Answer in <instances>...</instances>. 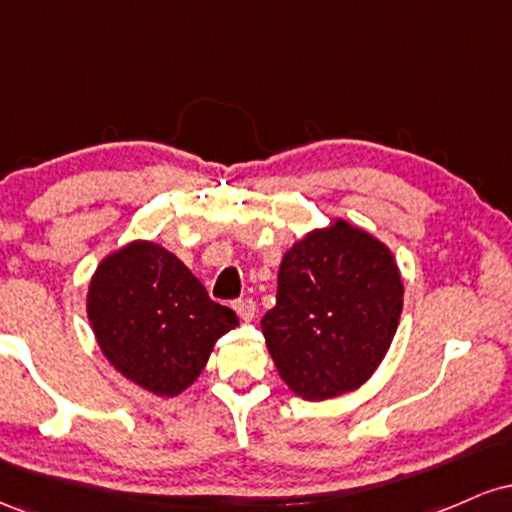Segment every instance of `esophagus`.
Listing matches in <instances>:
<instances>
[{
  "mask_svg": "<svg viewBox=\"0 0 512 512\" xmlns=\"http://www.w3.org/2000/svg\"><path fill=\"white\" fill-rule=\"evenodd\" d=\"M233 310H236L240 320L250 322L257 313V305H255V301H252V298H238V301H233Z\"/></svg>",
  "mask_w": 512,
  "mask_h": 512,
  "instance_id": "obj_1",
  "label": "esophagus"
}]
</instances>
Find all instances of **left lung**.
Returning <instances> with one entry per match:
<instances>
[{
    "instance_id": "obj_1",
    "label": "left lung",
    "mask_w": 512,
    "mask_h": 512,
    "mask_svg": "<svg viewBox=\"0 0 512 512\" xmlns=\"http://www.w3.org/2000/svg\"><path fill=\"white\" fill-rule=\"evenodd\" d=\"M402 296L380 240L346 221L308 233L281 260L276 305L262 317L281 380L303 399L361 387L390 349Z\"/></svg>"
}]
</instances>
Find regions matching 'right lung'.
Returning <instances> with one entry per match:
<instances>
[{
  "label": "right lung",
  "instance_id": "right-lung-1",
  "mask_svg": "<svg viewBox=\"0 0 512 512\" xmlns=\"http://www.w3.org/2000/svg\"><path fill=\"white\" fill-rule=\"evenodd\" d=\"M88 320L125 378L166 397L195 383L216 339L238 325L178 257L146 240L101 262L88 289Z\"/></svg>",
  "mask_w": 512,
  "mask_h": 512
}]
</instances>
